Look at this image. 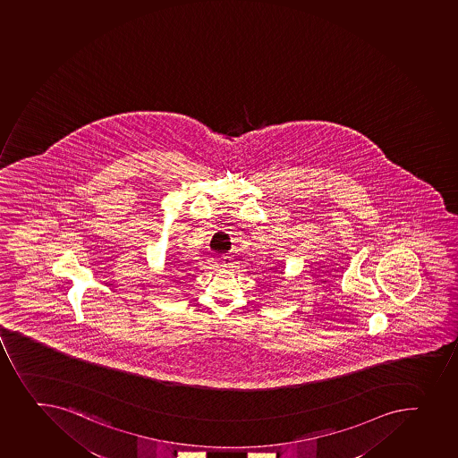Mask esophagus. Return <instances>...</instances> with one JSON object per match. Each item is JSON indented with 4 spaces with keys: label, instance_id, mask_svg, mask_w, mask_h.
<instances>
[{
    "label": "esophagus",
    "instance_id": "obj_1",
    "mask_svg": "<svg viewBox=\"0 0 458 458\" xmlns=\"http://www.w3.org/2000/svg\"><path fill=\"white\" fill-rule=\"evenodd\" d=\"M222 259H223L222 262H223V265H225V267H229V265H231V262H232L231 254H223Z\"/></svg>",
    "mask_w": 458,
    "mask_h": 458
}]
</instances>
